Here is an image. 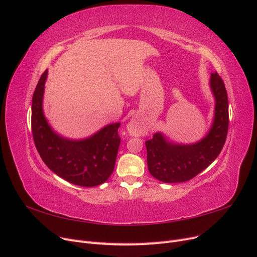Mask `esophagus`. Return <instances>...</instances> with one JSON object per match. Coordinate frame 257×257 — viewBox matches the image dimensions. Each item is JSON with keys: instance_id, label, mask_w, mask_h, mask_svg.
Returning a JSON list of instances; mask_svg holds the SVG:
<instances>
[{"instance_id": "esophagus-1", "label": "esophagus", "mask_w": 257, "mask_h": 257, "mask_svg": "<svg viewBox=\"0 0 257 257\" xmlns=\"http://www.w3.org/2000/svg\"><path fill=\"white\" fill-rule=\"evenodd\" d=\"M127 127H128V131L131 132L132 134L136 135V134H139L142 132V128L137 125V123L135 121H131Z\"/></svg>"}]
</instances>
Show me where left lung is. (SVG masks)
Listing matches in <instances>:
<instances>
[{
  "label": "left lung",
  "mask_w": 257,
  "mask_h": 257,
  "mask_svg": "<svg viewBox=\"0 0 257 257\" xmlns=\"http://www.w3.org/2000/svg\"><path fill=\"white\" fill-rule=\"evenodd\" d=\"M210 87L215 97V112L212 127L204 139L194 145H175L157 133L146 142L148 168L158 180L166 183L191 180L222 151L228 131L227 92L217 73L211 74Z\"/></svg>",
  "instance_id": "1"
}]
</instances>
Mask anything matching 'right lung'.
Here are the masks:
<instances>
[{"instance_id": "obj_1", "label": "right lung", "mask_w": 257, "mask_h": 257, "mask_svg": "<svg viewBox=\"0 0 257 257\" xmlns=\"http://www.w3.org/2000/svg\"><path fill=\"white\" fill-rule=\"evenodd\" d=\"M47 71L41 76L32 98V134L36 149L48 168L64 180L80 186L104 183L113 172L121 138L120 123L105 126L83 141L57 135L43 113V95Z\"/></svg>"}]
</instances>
